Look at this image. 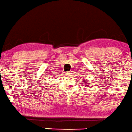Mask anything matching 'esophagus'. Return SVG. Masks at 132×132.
Listing matches in <instances>:
<instances>
[{"instance_id": "esophagus-1", "label": "esophagus", "mask_w": 132, "mask_h": 132, "mask_svg": "<svg viewBox=\"0 0 132 132\" xmlns=\"http://www.w3.org/2000/svg\"><path fill=\"white\" fill-rule=\"evenodd\" d=\"M65 74H66V75H70V72H66Z\"/></svg>"}]
</instances>
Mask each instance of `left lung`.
I'll list each match as a JSON object with an SVG mask.
<instances>
[{"instance_id": "1", "label": "left lung", "mask_w": 132, "mask_h": 132, "mask_svg": "<svg viewBox=\"0 0 132 132\" xmlns=\"http://www.w3.org/2000/svg\"><path fill=\"white\" fill-rule=\"evenodd\" d=\"M84 82H85V81H84Z\"/></svg>"}]
</instances>
